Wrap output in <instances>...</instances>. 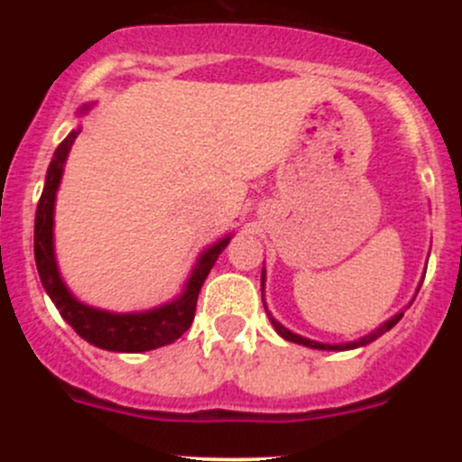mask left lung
I'll list each match as a JSON object with an SVG mask.
<instances>
[{
  "instance_id": "1",
  "label": "left lung",
  "mask_w": 462,
  "mask_h": 462,
  "mask_svg": "<svg viewBox=\"0 0 462 462\" xmlns=\"http://www.w3.org/2000/svg\"><path fill=\"white\" fill-rule=\"evenodd\" d=\"M261 292H263V273H261ZM265 313H268V309H265ZM402 315H404V313H398V315H395V318H391L389 321H386V324H382L380 328L374 330V333H371V335H366V337L357 339V342H351V344H335V346H330V344H319V342H313V339H306V337H301V335L291 333V330H288L286 326L279 324V321L274 319L273 315H270V313H268V318H270V321H273L274 330H277V333L282 335L283 339H288V342L304 344V346H310V348H321V351H346V348H357V346H365V344L374 342V339L380 337L382 333H386V330L393 328V326L398 324V321H400V318H402Z\"/></svg>"
}]
</instances>
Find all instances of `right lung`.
<instances>
[{
  "label": "right lung",
  "instance_id": "obj_1",
  "mask_svg": "<svg viewBox=\"0 0 462 462\" xmlns=\"http://www.w3.org/2000/svg\"><path fill=\"white\" fill-rule=\"evenodd\" d=\"M82 111H87V106ZM78 132H71L60 147L55 149L53 161H51L49 171H46V183L42 189L40 203H37L35 212V263L37 273H40L42 286L49 292L53 300L55 309L60 310L64 319L73 326L80 337H85L88 344L97 348H106V351H118V353H141L152 351V348L165 346L179 339L185 330L192 326L194 313H197V301L199 292L205 277L212 270L214 261L218 254L226 250L230 244V236L221 239L208 248L199 259L197 268L192 270L185 292L171 304L161 306V309L147 310V313H132V315H114L106 310L91 309V306L80 304L67 286L62 283L55 265L53 254V203L55 192H58L60 179H62V167L67 161V153L71 149L73 141L78 138Z\"/></svg>",
  "mask_w": 462,
  "mask_h": 462
}]
</instances>
